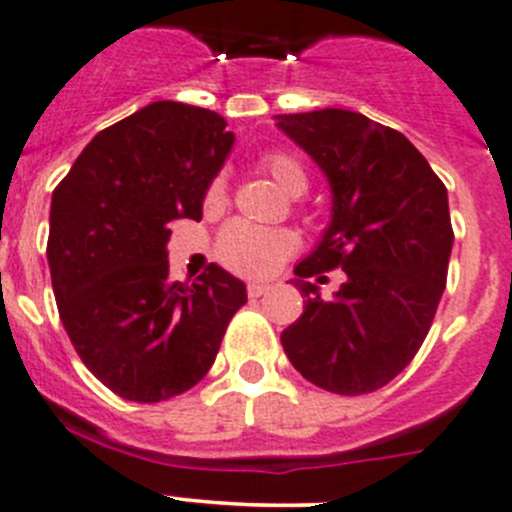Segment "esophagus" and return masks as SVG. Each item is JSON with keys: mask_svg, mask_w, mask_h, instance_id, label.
Here are the masks:
<instances>
[{"mask_svg": "<svg viewBox=\"0 0 512 512\" xmlns=\"http://www.w3.org/2000/svg\"><path fill=\"white\" fill-rule=\"evenodd\" d=\"M267 290H270V285H260V282H250V285H247V297H252V300H255V297L265 295Z\"/></svg>", "mask_w": 512, "mask_h": 512, "instance_id": "1", "label": "esophagus"}]
</instances>
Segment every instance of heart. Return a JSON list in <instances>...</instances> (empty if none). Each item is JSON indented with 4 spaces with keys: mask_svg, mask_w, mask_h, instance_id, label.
<instances>
[{
    "mask_svg": "<svg viewBox=\"0 0 512 512\" xmlns=\"http://www.w3.org/2000/svg\"><path fill=\"white\" fill-rule=\"evenodd\" d=\"M262 170L287 192L302 195L307 190V172L297 157L287 152H270L262 157ZM205 207L217 210L225 205V180L215 177L205 190ZM297 237L290 230H270L250 222L235 220L220 232L215 245V255L220 265L237 272L242 277L272 275L287 257L295 252Z\"/></svg>",
    "mask_w": 512,
    "mask_h": 512,
    "instance_id": "b5f03b06",
    "label": "heart"
}]
</instances>
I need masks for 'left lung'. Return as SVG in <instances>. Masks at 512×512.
I'll return each instance as SVG.
<instances>
[{"label": "left lung", "mask_w": 512, "mask_h": 512, "mask_svg": "<svg viewBox=\"0 0 512 512\" xmlns=\"http://www.w3.org/2000/svg\"><path fill=\"white\" fill-rule=\"evenodd\" d=\"M277 127L325 172L332 220L295 267L302 315L280 335L305 380L337 395L388 385L423 345L448 280V190L413 142L350 109L277 114ZM346 282L322 301L307 276Z\"/></svg>", "instance_id": "left-lung-1"}]
</instances>
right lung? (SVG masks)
Here are the masks:
<instances>
[{"label":"right lung","mask_w":512,"mask_h":512,"mask_svg":"<svg viewBox=\"0 0 512 512\" xmlns=\"http://www.w3.org/2000/svg\"><path fill=\"white\" fill-rule=\"evenodd\" d=\"M212 109L152 102L99 132L52 192L47 260L59 320L114 395L160 403L215 362L245 285L210 265L172 282V222L202 200L235 135Z\"/></svg>","instance_id":"right-lung-1"}]
</instances>
